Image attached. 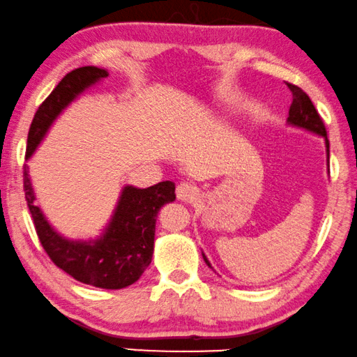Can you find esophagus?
I'll use <instances>...</instances> for the list:
<instances>
[{
    "label": "esophagus",
    "instance_id": "34e87169",
    "mask_svg": "<svg viewBox=\"0 0 357 357\" xmlns=\"http://www.w3.org/2000/svg\"><path fill=\"white\" fill-rule=\"evenodd\" d=\"M176 195L179 200H183V202H192V200L197 199L199 190L194 184L181 183L176 188Z\"/></svg>",
    "mask_w": 357,
    "mask_h": 357
}]
</instances>
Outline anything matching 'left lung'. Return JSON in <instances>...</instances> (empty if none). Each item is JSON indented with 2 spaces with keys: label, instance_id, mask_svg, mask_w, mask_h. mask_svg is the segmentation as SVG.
I'll return each mask as SVG.
<instances>
[{
  "label": "left lung",
  "instance_id": "8db88e82",
  "mask_svg": "<svg viewBox=\"0 0 357 357\" xmlns=\"http://www.w3.org/2000/svg\"><path fill=\"white\" fill-rule=\"evenodd\" d=\"M288 87L291 92H293V103H291V107H289V114H288V119H286V123H288L289 126L304 129V130H307V132H312L324 139L325 152H327V167L330 168V142H328L327 130H325L322 118L319 116L317 109H315L314 103L310 102L309 95L305 93L304 90H301L299 87H296V85H293V84H288ZM328 173H330V169H328ZM202 257L205 260V264H207L210 268H213L212 264L208 262L207 255H205L204 252H202Z\"/></svg>",
  "mask_w": 357,
  "mask_h": 357
}]
</instances>
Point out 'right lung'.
<instances>
[{
    "mask_svg": "<svg viewBox=\"0 0 357 357\" xmlns=\"http://www.w3.org/2000/svg\"><path fill=\"white\" fill-rule=\"evenodd\" d=\"M108 77L107 69L84 66L61 79L56 89L40 105L30 124L26 160L32 158L56 118L85 90ZM173 181L140 189L126 184L97 238L69 239L52 227L35 204L29 167H24V190L35 229L54 265L80 283L103 289H123L137 281L152 262L155 223L160 208L176 199Z\"/></svg>",
    "mask_w": 357,
    "mask_h": 357,
    "instance_id": "obj_1",
    "label": "right lung"
}]
</instances>
